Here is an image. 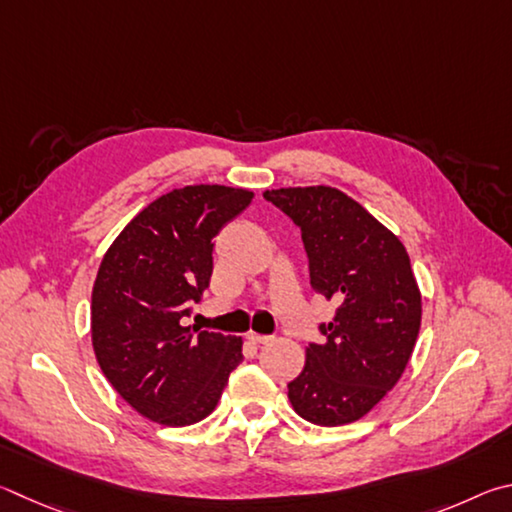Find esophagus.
I'll use <instances>...</instances> for the list:
<instances>
[{
	"label": "esophagus",
	"instance_id": "1",
	"mask_svg": "<svg viewBox=\"0 0 512 512\" xmlns=\"http://www.w3.org/2000/svg\"><path fill=\"white\" fill-rule=\"evenodd\" d=\"M247 339L251 344H270L274 337H270V335H258V333H247Z\"/></svg>",
	"mask_w": 512,
	"mask_h": 512
}]
</instances>
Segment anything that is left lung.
Here are the masks:
<instances>
[{
    "mask_svg": "<svg viewBox=\"0 0 512 512\" xmlns=\"http://www.w3.org/2000/svg\"><path fill=\"white\" fill-rule=\"evenodd\" d=\"M301 227L315 292L339 303L288 384L297 414L321 427L360 420L396 387L414 353L423 297L409 254L391 229L339 188L265 191Z\"/></svg>",
    "mask_w": 512,
    "mask_h": 512,
    "instance_id": "left-lung-1",
    "label": "left lung"
}]
</instances>
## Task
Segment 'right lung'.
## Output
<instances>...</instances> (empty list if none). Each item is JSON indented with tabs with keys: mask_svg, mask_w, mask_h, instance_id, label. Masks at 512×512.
<instances>
[{
	"mask_svg": "<svg viewBox=\"0 0 512 512\" xmlns=\"http://www.w3.org/2000/svg\"><path fill=\"white\" fill-rule=\"evenodd\" d=\"M249 188L193 184L157 197L105 251L92 290V346L114 391L166 427L200 423L242 362V337L182 326L213 272V238Z\"/></svg>",
	"mask_w": 512,
	"mask_h": 512,
	"instance_id": "add662e5",
	"label": "right lung"
}]
</instances>
